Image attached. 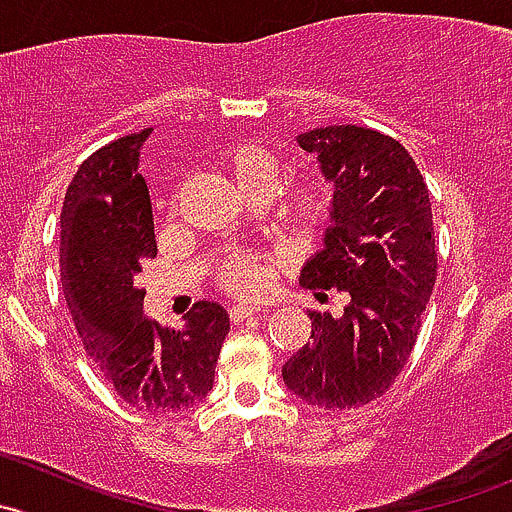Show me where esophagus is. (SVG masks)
<instances>
[{
  "label": "esophagus",
  "instance_id": "34e87169",
  "mask_svg": "<svg viewBox=\"0 0 512 512\" xmlns=\"http://www.w3.org/2000/svg\"><path fill=\"white\" fill-rule=\"evenodd\" d=\"M261 306H253V304H233L231 309H228V314H231V321H243L248 319V316L259 314Z\"/></svg>",
  "mask_w": 512,
  "mask_h": 512
}]
</instances>
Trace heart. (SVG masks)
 <instances>
[{
    "label": "heart",
    "mask_w": 512,
    "mask_h": 512,
    "mask_svg": "<svg viewBox=\"0 0 512 512\" xmlns=\"http://www.w3.org/2000/svg\"><path fill=\"white\" fill-rule=\"evenodd\" d=\"M221 165L246 198H264L271 193L274 221L291 236L309 238L332 218L334 188L319 173H304L276 185L281 163L274 150L259 143H233L223 150ZM276 261L253 251H233L218 269L221 286L231 294L253 296L269 286Z\"/></svg>",
    "instance_id": "obj_1"
}]
</instances>
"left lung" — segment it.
<instances>
[{"label": "left lung", "instance_id": "left-lung-1", "mask_svg": "<svg viewBox=\"0 0 512 512\" xmlns=\"http://www.w3.org/2000/svg\"><path fill=\"white\" fill-rule=\"evenodd\" d=\"M299 145L337 186L334 223L299 281L347 291L349 306L337 319L309 311L311 342L281 374L309 405L349 410L382 397L415 349L437 276L430 191L405 145L377 130L329 125Z\"/></svg>", "mask_w": 512, "mask_h": 512}]
</instances>
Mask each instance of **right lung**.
<instances>
[{"instance_id": "add662e5", "label": "right lung", "mask_w": 512, "mask_h": 512, "mask_svg": "<svg viewBox=\"0 0 512 512\" xmlns=\"http://www.w3.org/2000/svg\"><path fill=\"white\" fill-rule=\"evenodd\" d=\"M130 133L82 160L62 203V291L87 357L115 394L145 412H178L213 387L228 334V311L198 301L186 329H163L143 316L138 274L155 259L153 206L138 173L140 145Z\"/></svg>"}]
</instances>
